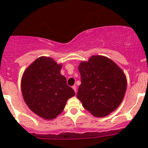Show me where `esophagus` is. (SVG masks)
<instances>
[{"mask_svg": "<svg viewBox=\"0 0 148 148\" xmlns=\"http://www.w3.org/2000/svg\"><path fill=\"white\" fill-rule=\"evenodd\" d=\"M72 88H73V90H74V92H75L76 93V86H73Z\"/></svg>", "mask_w": 148, "mask_h": 148, "instance_id": "34e87169", "label": "esophagus"}]
</instances>
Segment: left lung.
Segmentation results:
<instances>
[{
	"label": "left lung",
	"mask_w": 148,
	"mask_h": 148,
	"mask_svg": "<svg viewBox=\"0 0 148 148\" xmlns=\"http://www.w3.org/2000/svg\"><path fill=\"white\" fill-rule=\"evenodd\" d=\"M81 84L77 98L94 116L105 117L123 101L127 89L125 73L108 58L92 56L79 66Z\"/></svg>",
	"instance_id": "obj_1"
}]
</instances>
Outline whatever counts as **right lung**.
Listing matches in <instances>:
<instances>
[{"instance_id": "right-lung-1", "label": "right lung", "mask_w": 148, "mask_h": 148, "mask_svg": "<svg viewBox=\"0 0 148 148\" xmlns=\"http://www.w3.org/2000/svg\"><path fill=\"white\" fill-rule=\"evenodd\" d=\"M62 64L52 58L40 57L25 70L21 91L25 103L33 113L51 120L62 113L67 99L75 95L60 74Z\"/></svg>"}]
</instances>
